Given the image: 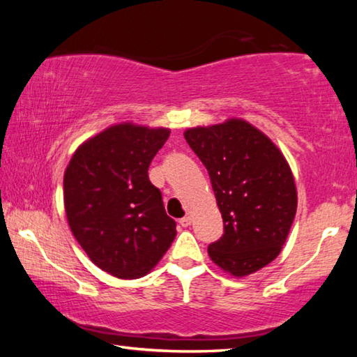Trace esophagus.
Instances as JSON below:
<instances>
[{
  "mask_svg": "<svg viewBox=\"0 0 357 357\" xmlns=\"http://www.w3.org/2000/svg\"><path fill=\"white\" fill-rule=\"evenodd\" d=\"M190 223H192V219H190L189 215H187V217H183V219L179 220V225H181V227H184V228H185V227H189Z\"/></svg>",
  "mask_w": 357,
  "mask_h": 357,
  "instance_id": "34e87169",
  "label": "esophagus"
}]
</instances>
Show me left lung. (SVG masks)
<instances>
[{
	"mask_svg": "<svg viewBox=\"0 0 357 357\" xmlns=\"http://www.w3.org/2000/svg\"><path fill=\"white\" fill-rule=\"evenodd\" d=\"M209 173L223 219V236L208 247L223 273L243 277L279 257L293 225L298 192L285 155L241 118L184 132Z\"/></svg>",
	"mask_w": 357,
	"mask_h": 357,
	"instance_id": "left-lung-1",
	"label": "left lung"
}]
</instances>
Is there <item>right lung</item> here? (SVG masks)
I'll use <instances>...</instances> for the list:
<instances>
[{
	"mask_svg": "<svg viewBox=\"0 0 357 357\" xmlns=\"http://www.w3.org/2000/svg\"><path fill=\"white\" fill-rule=\"evenodd\" d=\"M170 129L130 121L88 138L64 172V209L89 259L118 279L149 274L176 236L148 168Z\"/></svg>",
	"mask_w": 357,
	"mask_h": 357,
	"instance_id": "right-lung-1",
	"label": "right lung"
}]
</instances>
